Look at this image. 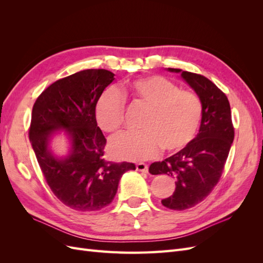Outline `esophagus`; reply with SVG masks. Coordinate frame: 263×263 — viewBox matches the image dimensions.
I'll return each instance as SVG.
<instances>
[{
    "label": "esophagus",
    "instance_id": "esophagus-1",
    "mask_svg": "<svg viewBox=\"0 0 263 263\" xmlns=\"http://www.w3.org/2000/svg\"><path fill=\"white\" fill-rule=\"evenodd\" d=\"M136 169H137V171H140L142 173H147L148 172V165L145 164V163H142V162H139V163L136 164Z\"/></svg>",
    "mask_w": 263,
    "mask_h": 263
}]
</instances>
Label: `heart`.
Segmentation results:
<instances>
[{"label": "heart", "instance_id": "1", "mask_svg": "<svg viewBox=\"0 0 263 263\" xmlns=\"http://www.w3.org/2000/svg\"><path fill=\"white\" fill-rule=\"evenodd\" d=\"M135 101L147 107L139 133L119 134L109 141V153L119 160L140 161L156 157L160 148L174 154L192 141L202 121L203 107L197 95L180 90L160 76H148L130 82L125 89ZM125 98L114 87L100 95L95 118L100 128L115 133L124 118Z\"/></svg>", "mask_w": 263, "mask_h": 263}]
</instances>
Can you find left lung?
<instances>
[{
    "mask_svg": "<svg viewBox=\"0 0 263 263\" xmlns=\"http://www.w3.org/2000/svg\"><path fill=\"white\" fill-rule=\"evenodd\" d=\"M181 77L202 102L203 114L198 134L179 153L151 163V174H168L176 179V190L161 201L170 210L184 211L201 203L221 176L235 132L228 99L208 78L181 69L168 68Z\"/></svg>",
    "mask_w": 263,
    "mask_h": 263,
    "instance_id": "obj_1",
    "label": "left lung"
}]
</instances>
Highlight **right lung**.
Segmentation results:
<instances>
[{"mask_svg": "<svg viewBox=\"0 0 263 263\" xmlns=\"http://www.w3.org/2000/svg\"><path fill=\"white\" fill-rule=\"evenodd\" d=\"M114 73L87 69L60 79L36 100L29 128L37 161L52 193L68 208L93 212L112 203L123 174L134 163L103 159L106 139L95 118V105ZM66 131L68 155L53 154L50 144L57 131Z\"/></svg>", "mask_w": 263, "mask_h": 263, "instance_id": "add662e5", "label": "right lung"}]
</instances>
